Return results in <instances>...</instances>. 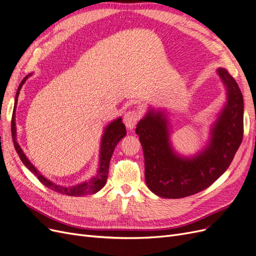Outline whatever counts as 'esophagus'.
<instances>
[{"instance_id": "1", "label": "esophagus", "mask_w": 256, "mask_h": 256, "mask_svg": "<svg viewBox=\"0 0 256 256\" xmlns=\"http://www.w3.org/2000/svg\"><path fill=\"white\" fill-rule=\"evenodd\" d=\"M141 117V112L139 110H130L126 112L124 118H123V122L126 126L128 128L133 130L136 126V123L139 121Z\"/></svg>"}]
</instances>
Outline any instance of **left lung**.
Segmentation results:
<instances>
[{
	"label": "left lung",
	"instance_id": "left-lung-1",
	"mask_svg": "<svg viewBox=\"0 0 256 256\" xmlns=\"http://www.w3.org/2000/svg\"><path fill=\"white\" fill-rule=\"evenodd\" d=\"M217 74L226 88V104L214 123L209 144L196 156L177 155L170 142L166 116L150 110L136 128L144 155L146 182L164 198H182L204 191L229 168L244 134V98L224 68Z\"/></svg>",
	"mask_w": 256,
	"mask_h": 256
}]
</instances>
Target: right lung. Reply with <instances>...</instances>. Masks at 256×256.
I'll return each mask as SVG.
<instances>
[{"label":"right lung","mask_w":256,"mask_h":256,"mask_svg":"<svg viewBox=\"0 0 256 256\" xmlns=\"http://www.w3.org/2000/svg\"><path fill=\"white\" fill-rule=\"evenodd\" d=\"M30 76H32V74H27L26 77L22 80L20 85H18L16 94V98H14V106L12 118V135L14 148L16 150L18 157H20V159L22 160L24 166L38 177V179L41 182V184H43L47 188H50V190H52L54 192H58V193L64 194V195H68V196H83V195H90V194L97 193L106 184L110 162L112 155L114 153V150H115L119 141L126 134V126L122 123V119L119 117L116 120H114L106 128V130H104V134L101 139V146H100L99 168H98V172H97L96 176H94L88 182H84L82 184L72 186H62L59 184H56L52 182L50 180H48L47 178H45L32 166V164L30 162V160H28V158L26 157V155L23 152V150L21 148L20 146H18V141H16V104H18V94H20L21 88L23 86V84L28 79V77H30Z\"/></svg>","instance_id":"add662e5"}]
</instances>
